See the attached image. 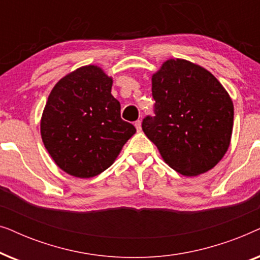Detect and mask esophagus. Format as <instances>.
<instances>
[{
	"mask_svg": "<svg viewBox=\"0 0 260 260\" xmlns=\"http://www.w3.org/2000/svg\"><path fill=\"white\" fill-rule=\"evenodd\" d=\"M135 126H136L137 131H141L142 130V122H141V120H136V122H135Z\"/></svg>",
	"mask_w": 260,
	"mask_h": 260,
	"instance_id": "esophagus-1",
	"label": "esophagus"
}]
</instances>
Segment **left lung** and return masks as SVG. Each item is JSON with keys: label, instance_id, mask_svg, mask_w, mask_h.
Returning <instances> with one entry per match:
<instances>
[{"label": "left lung", "instance_id": "obj_1", "mask_svg": "<svg viewBox=\"0 0 260 260\" xmlns=\"http://www.w3.org/2000/svg\"><path fill=\"white\" fill-rule=\"evenodd\" d=\"M151 84L155 116L143 119L144 134L183 176L211 170L230 147L234 117L230 94L211 72L183 59L163 62Z\"/></svg>", "mask_w": 260, "mask_h": 260}]
</instances>
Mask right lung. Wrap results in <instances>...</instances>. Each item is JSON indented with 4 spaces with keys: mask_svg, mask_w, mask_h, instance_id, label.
I'll return each instance as SVG.
<instances>
[{
    "mask_svg": "<svg viewBox=\"0 0 260 260\" xmlns=\"http://www.w3.org/2000/svg\"><path fill=\"white\" fill-rule=\"evenodd\" d=\"M111 87V77L87 65L61 78L48 95L40 124L42 142L55 165L70 175H99L136 133L120 118Z\"/></svg>",
    "mask_w": 260,
    "mask_h": 260,
    "instance_id": "add662e5",
    "label": "right lung"
}]
</instances>
